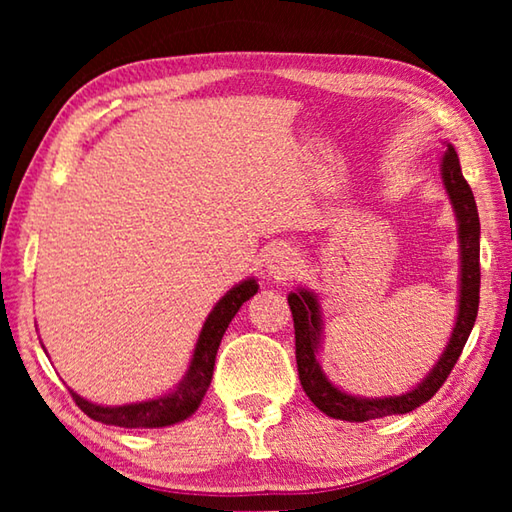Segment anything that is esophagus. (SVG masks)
I'll return each mask as SVG.
<instances>
[{"label": "esophagus", "instance_id": "34e87169", "mask_svg": "<svg viewBox=\"0 0 512 512\" xmlns=\"http://www.w3.org/2000/svg\"><path fill=\"white\" fill-rule=\"evenodd\" d=\"M298 268V255L287 246H275L264 259V271L273 280H289Z\"/></svg>", "mask_w": 512, "mask_h": 512}]
</instances>
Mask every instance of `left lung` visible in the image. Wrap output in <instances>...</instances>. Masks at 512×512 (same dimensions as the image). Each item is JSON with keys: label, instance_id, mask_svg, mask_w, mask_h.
Here are the masks:
<instances>
[{"label": "left lung", "instance_id": "8db88e82", "mask_svg": "<svg viewBox=\"0 0 512 512\" xmlns=\"http://www.w3.org/2000/svg\"><path fill=\"white\" fill-rule=\"evenodd\" d=\"M447 151L440 160V178L447 192L449 203L456 216V232H458V305L456 320L449 334L443 354L433 363V368L418 381L411 391L400 395H384V397H363L343 391L329 381V377L320 366V348H323V311H320L318 293L307 287H298L291 291L287 300L293 314V327H296V361L300 384L311 402L329 418L348 420V422H366L375 418H386V415L409 413L418 409L420 404L429 402L452 368L456 366L458 357L470 336L476 311H479V237L481 223L479 212H476L474 194L467 180L463 178L461 162H458L456 149L445 142Z\"/></svg>", "mask_w": 512, "mask_h": 512}]
</instances>
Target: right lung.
I'll return each instance as SVG.
<instances>
[{"instance_id": "right-lung-1", "label": "right lung", "mask_w": 512, "mask_h": 512, "mask_svg": "<svg viewBox=\"0 0 512 512\" xmlns=\"http://www.w3.org/2000/svg\"><path fill=\"white\" fill-rule=\"evenodd\" d=\"M257 289L259 284L255 277H246V280L235 284V287L216 302L214 309L205 318L201 334H198L187 372L169 393H162L144 402L106 406L85 400V397L69 388L74 402L79 404V409L85 415H90L92 420L124 429H162L187 420L189 415L198 411L207 388L212 384L216 350H219L225 329L232 323V318H235L239 307L244 305L246 300L253 298Z\"/></svg>"}]
</instances>
